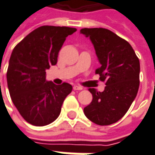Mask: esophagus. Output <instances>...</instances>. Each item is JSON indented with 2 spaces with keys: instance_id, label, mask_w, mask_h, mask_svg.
<instances>
[{
  "instance_id": "34e87169",
  "label": "esophagus",
  "mask_w": 155,
  "mask_h": 155,
  "mask_svg": "<svg viewBox=\"0 0 155 155\" xmlns=\"http://www.w3.org/2000/svg\"><path fill=\"white\" fill-rule=\"evenodd\" d=\"M73 90L74 91H81V90H83V87L79 86V85H74L73 86Z\"/></svg>"
}]
</instances>
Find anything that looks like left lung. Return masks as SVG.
<instances>
[{
	"label": "left lung",
	"mask_w": 155,
	"mask_h": 155,
	"mask_svg": "<svg viewBox=\"0 0 155 155\" xmlns=\"http://www.w3.org/2000/svg\"><path fill=\"white\" fill-rule=\"evenodd\" d=\"M80 33L91 40L101 66L96 70L105 81L103 92L94 88L91 103L84 109L86 117L101 125H110L124 116L140 85V61L125 39L105 28H83Z\"/></svg>",
	"instance_id": "left-lung-1"
}]
</instances>
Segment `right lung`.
Masks as SVG:
<instances>
[{
    "instance_id": "1",
    "label": "right lung",
    "mask_w": 155,
    "mask_h": 155,
    "mask_svg": "<svg viewBox=\"0 0 155 155\" xmlns=\"http://www.w3.org/2000/svg\"><path fill=\"white\" fill-rule=\"evenodd\" d=\"M77 31L68 27L42 26L33 30L12 51L7 71L11 99L21 116L34 126H45L58 117L72 86L45 80V71L58 61L66 37Z\"/></svg>"
}]
</instances>
